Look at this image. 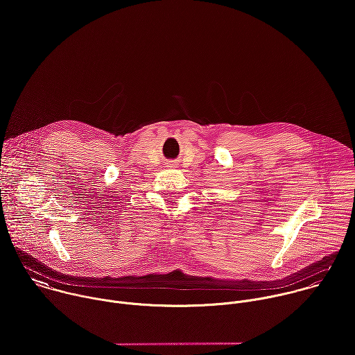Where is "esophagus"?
I'll use <instances>...</instances> for the list:
<instances>
[{"mask_svg":"<svg viewBox=\"0 0 355 355\" xmlns=\"http://www.w3.org/2000/svg\"><path fill=\"white\" fill-rule=\"evenodd\" d=\"M168 164H170V166H168V167H175V163H174V162H170V163H168Z\"/></svg>","mask_w":355,"mask_h":355,"instance_id":"esophagus-1","label":"esophagus"}]
</instances>
